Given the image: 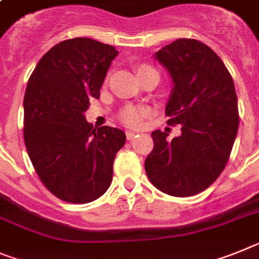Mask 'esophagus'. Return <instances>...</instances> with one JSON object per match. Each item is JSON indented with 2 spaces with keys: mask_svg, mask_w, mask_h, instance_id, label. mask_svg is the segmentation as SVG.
<instances>
[{
  "mask_svg": "<svg viewBox=\"0 0 259 259\" xmlns=\"http://www.w3.org/2000/svg\"><path fill=\"white\" fill-rule=\"evenodd\" d=\"M136 132H134V131H127L125 132V136H127V139L128 140H132V139H135V136H136Z\"/></svg>",
  "mask_w": 259,
  "mask_h": 259,
  "instance_id": "obj_1",
  "label": "esophagus"
}]
</instances>
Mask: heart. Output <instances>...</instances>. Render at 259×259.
Returning <instances> with one entry per match:
<instances>
[{
    "instance_id": "obj_1",
    "label": "heart",
    "mask_w": 259,
    "mask_h": 259,
    "mask_svg": "<svg viewBox=\"0 0 259 259\" xmlns=\"http://www.w3.org/2000/svg\"><path fill=\"white\" fill-rule=\"evenodd\" d=\"M143 66H140V68H143ZM145 116H147V110L144 107H140V106H127L119 114V119L128 127H139L143 123V119Z\"/></svg>"
}]
</instances>
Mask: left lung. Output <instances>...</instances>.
I'll return each mask as SVG.
<instances>
[{
  "label": "left lung",
  "mask_w": 259,
  "mask_h": 259,
  "mask_svg": "<svg viewBox=\"0 0 259 259\" xmlns=\"http://www.w3.org/2000/svg\"><path fill=\"white\" fill-rule=\"evenodd\" d=\"M173 89L165 112L181 135L152 132L153 151L145 171L153 186L173 196L202 193L228 162L238 131L235 83L222 59L202 41L178 39L154 54Z\"/></svg>",
  "instance_id": "1"
}]
</instances>
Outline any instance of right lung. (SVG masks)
Masks as SVG:
<instances>
[{
	"mask_svg": "<svg viewBox=\"0 0 259 259\" xmlns=\"http://www.w3.org/2000/svg\"><path fill=\"white\" fill-rule=\"evenodd\" d=\"M115 47L89 37L56 44L35 66L24 93L23 138L44 186L61 200L83 204L102 196L115 156L125 143L119 128H93L85 111L99 98Z\"/></svg>",
	"mask_w": 259,
	"mask_h": 259,
	"instance_id": "obj_1",
	"label": "right lung"
}]
</instances>
